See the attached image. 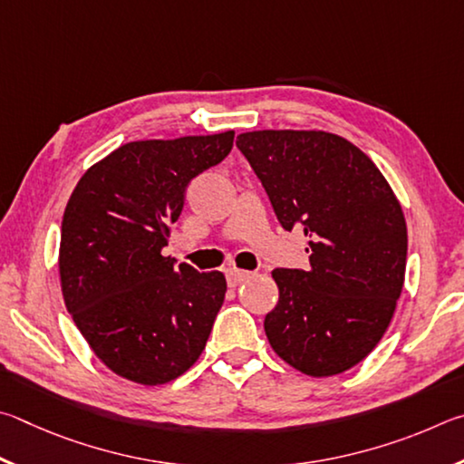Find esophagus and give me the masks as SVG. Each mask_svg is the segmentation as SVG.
Masks as SVG:
<instances>
[{
	"label": "esophagus",
	"mask_w": 464,
	"mask_h": 464,
	"mask_svg": "<svg viewBox=\"0 0 464 464\" xmlns=\"http://www.w3.org/2000/svg\"><path fill=\"white\" fill-rule=\"evenodd\" d=\"M248 277H250L248 271H240V269H227L226 271V281H227V285H230V287L240 285V283H245Z\"/></svg>",
	"instance_id": "esophagus-1"
}]
</instances>
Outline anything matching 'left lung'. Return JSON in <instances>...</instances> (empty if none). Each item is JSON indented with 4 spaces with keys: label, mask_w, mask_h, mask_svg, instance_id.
Listing matches in <instances>:
<instances>
[{
    "label": "left lung",
    "mask_w": 464,
    "mask_h": 464,
    "mask_svg": "<svg viewBox=\"0 0 464 464\" xmlns=\"http://www.w3.org/2000/svg\"><path fill=\"white\" fill-rule=\"evenodd\" d=\"M237 146L285 230L302 227L310 266L275 269L279 302L265 318L283 361L312 377L361 362L393 318L408 258L400 201L367 154L315 130H258Z\"/></svg>",
    "instance_id": "left-lung-1"
}]
</instances>
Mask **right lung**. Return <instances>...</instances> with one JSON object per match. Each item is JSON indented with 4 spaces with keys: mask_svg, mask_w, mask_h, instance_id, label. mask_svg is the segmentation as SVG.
I'll return each instance as SVG.
<instances>
[{
    "mask_svg": "<svg viewBox=\"0 0 464 464\" xmlns=\"http://www.w3.org/2000/svg\"><path fill=\"white\" fill-rule=\"evenodd\" d=\"M234 132L121 144L81 177L61 226V285L97 359L142 385L199 359L224 304L219 271L162 256L193 177L222 162Z\"/></svg>",
    "mask_w": 464,
    "mask_h": 464,
    "instance_id": "right-lung-1",
    "label": "right lung"
}]
</instances>
